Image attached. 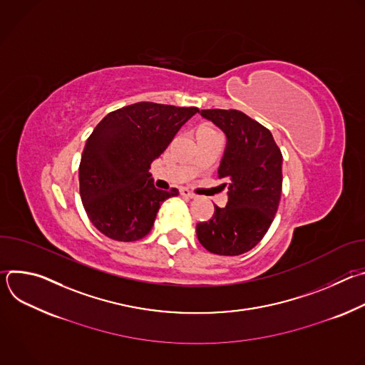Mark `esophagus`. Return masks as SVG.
<instances>
[{"label": "esophagus", "instance_id": "obj_1", "mask_svg": "<svg viewBox=\"0 0 365 365\" xmlns=\"http://www.w3.org/2000/svg\"><path fill=\"white\" fill-rule=\"evenodd\" d=\"M180 195H182L183 197H187V199H192V197L196 196L193 192H190V190H187V189H182V190H180Z\"/></svg>", "mask_w": 365, "mask_h": 365}]
</instances>
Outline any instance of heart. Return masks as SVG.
<instances>
[{
	"label": "heart",
	"instance_id": "obj_1",
	"mask_svg": "<svg viewBox=\"0 0 365 365\" xmlns=\"http://www.w3.org/2000/svg\"><path fill=\"white\" fill-rule=\"evenodd\" d=\"M199 133H217V130L211 125H202L199 130H197V134Z\"/></svg>",
	"mask_w": 365,
	"mask_h": 365
}]
</instances>
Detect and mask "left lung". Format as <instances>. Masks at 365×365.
<instances>
[{
    "mask_svg": "<svg viewBox=\"0 0 365 365\" xmlns=\"http://www.w3.org/2000/svg\"><path fill=\"white\" fill-rule=\"evenodd\" d=\"M227 135L218 178L228 186V203L215 205L211 220L196 224L199 242L210 252L240 255L269 231L282 195V151L269 128L238 110H202Z\"/></svg>",
    "mask_w": 365,
    "mask_h": 365,
    "instance_id": "1",
    "label": "left lung"
}]
</instances>
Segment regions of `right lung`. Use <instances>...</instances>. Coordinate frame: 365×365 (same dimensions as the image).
<instances>
[{
  "instance_id": "obj_1",
  "label": "right lung",
  "mask_w": 365,
  "mask_h": 365,
  "mask_svg": "<svg viewBox=\"0 0 365 365\" xmlns=\"http://www.w3.org/2000/svg\"><path fill=\"white\" fill-rule=\"evenodd\" d=\"M196 113V107L137 102L93 128L79 165V193L99 232L130 242L151 231L160 205L179 190L155 189L148 169Z\"/></svg>"
}]
</instances>
